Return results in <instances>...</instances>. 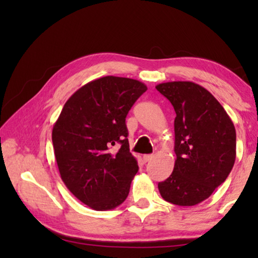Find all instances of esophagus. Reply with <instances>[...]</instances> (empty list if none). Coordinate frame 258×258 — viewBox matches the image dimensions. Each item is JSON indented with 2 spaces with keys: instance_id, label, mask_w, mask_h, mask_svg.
<instances>
[{
  "instance_id": "esophagus-1",
  "label": "esophagus",
  "mask_w": 258,
  "mask_h": 258,
  "mask_svg": "<svg viewBox=\"0 0 258 258\" xmlns=\"http://www.w3.org/2000/svg\"><path fill=\"white\" fill-rule=\"evenodd\" d=\"M152 158H154V155H145L143 156V161L148 163V161H150Z\"/></svg>"
}]
</instances>
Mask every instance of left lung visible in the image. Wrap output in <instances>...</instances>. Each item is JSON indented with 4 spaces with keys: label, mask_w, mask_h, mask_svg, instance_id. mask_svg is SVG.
<instances>
[{
    "label": "left lung",
    "mask_w": 258,
    "mask_h": 258,
    "mask_svg": "<svg viewBox=\"0 0 258 258\" xmlns=\"http://www.w3.org/2000/svg\"><path fill=\"white\" fill-rule=\"evenodd\" d=\"M156 89L176 112L171 175L158 183L166 202L195 206L223 183L235 160V128L222 104L194 82L161 83Z\"/></svg>",
    "instance_id": "obj_1"
}]
</instances>
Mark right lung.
Instances as JSON below:
<instances>
[{
	"instance_id": "right-lung-1",
	"label": "right lung",
	"mask_w": 258,
	"mask_h": 258,
	"mask_svg": "<svg viewBox=\"0 0 258 258\" xmlns=\"http://www.w3.org/2000/svg\"><path fill=\"white\" fill-rule=\"evenodd\" d=\"M146 91V84L132 78L100 77L67 100L53 125L61 180L94 211H110L127 198L139 166L130 152L125 118Z\"/></svg>"
}]
</instances>
